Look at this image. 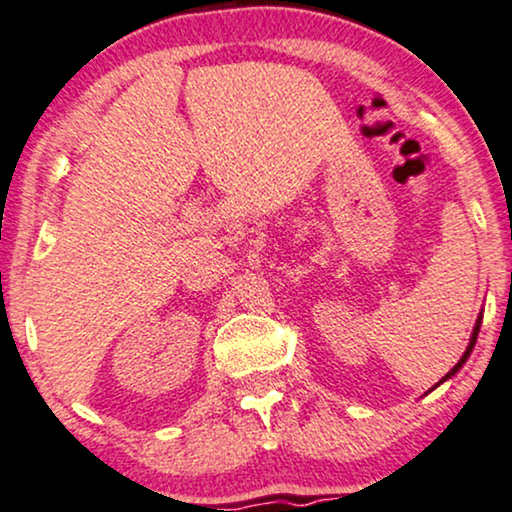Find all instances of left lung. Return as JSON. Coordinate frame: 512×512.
<instances>
[{
  "instance_id": "left-lung-1",
  "label": "left lung",
  "mask_w": 512,
  "mask_h": 512,
  "mask_svg": "<svg viewBox=\"0 0 512 512\" xmlns=\"http://www.w3.org/2000/svg\"><path fill=\"white\" fill-rule=\"evenodd\" d=\"M480 324H482V315H480V317H477V322H475V329H473V336H470V343H468L466 353H463V357H461V360H459V362H456V367H454V369H451V371H449V374L442 378V381H447V378H449V376H454V374H456V371H459V369L463 367V364H466V360H468V357H470V353H473V345H475V341H477V334H480ZM442 381H440V383H442ZM440 383H437V386H440ZM437 386H435V388H437Z\"/></svg>"
}]
</instances>
